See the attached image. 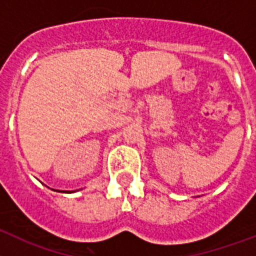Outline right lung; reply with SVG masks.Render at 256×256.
<instances>
[{
	"label": "right lung",
	"instance_id": "obj_1",
	"mask_svg": "<svg viewBox=\"0 0 256 256\" xmlns=\"http://www.w3.org/2000/svg\"><path fill=\"white\" fill-rule=\"evenodd\" d=\"M58 192H68V194H70V192H74V191H58Z\"/></svg>",
	"mask_w": 256,
	"mask_h": 256
}]
</instances>
